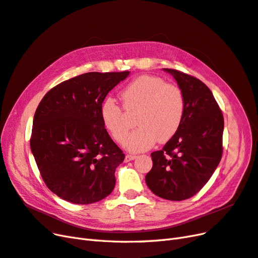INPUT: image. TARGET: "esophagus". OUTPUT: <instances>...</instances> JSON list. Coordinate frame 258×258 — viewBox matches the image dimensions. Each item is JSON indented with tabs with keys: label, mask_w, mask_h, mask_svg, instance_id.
Segmentation results:
<instances>
[{
	"label": "esophagus",
	"mask_w": 258,
	"mask_h": 258,
	"mask_svg": "<svg viewBox=\"0 0 258 258\" xmlns=\"http://www.w3.org/2000/svg\"><path fill=\"white\" fill-rule=\"evenodd\" d=\"M137 158V155H130V154H127L126 155V161H130V160H134Z\"/></svg>",
	"instance_id": "1"
}]
</instances>
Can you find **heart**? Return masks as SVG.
<instances>
[{"instance_id":"heart-1","label":"heart","mask_w":258,"mask_h":258,"mask_svg":"<svg viewBox=\"0 0 258 258\" xmlns=\"http://www.w3.org/2000/svg\"><path fill=\"white\" fill-rule=\"evenodd\" d=\"M120 99L123 109L114 99L107 98L101 104L100 115L114 141L122 144L131 127L128 115L137 114L139 128L124 144L129 151H145L157 139L165 143L181 126L185 112L184 93L178 86L167 84L159 76H139L123 88Z\"/></svg>"}]
</instances>
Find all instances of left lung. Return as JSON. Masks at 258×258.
<instances>
[{"instance_id":"obj_1","label":"left lung","mask_w":258,"mask_h":258,"mask_svg":"<svg viewBox=\"0 0 258 258\" xmlns=\"http://www.w3.org/2000/svg\"><path fill=\"white\" fill-rule=\"evenodd\" d=\"M165 71L184 93L185 112L176 134L162 150L151 154L153 168L145 182L158 197L181 201L195 196L220 163L224 117L205 83L174 69Z\"/></svg>"}]
</instances>
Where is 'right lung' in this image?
<instances>
[{
	"label": "right lung",
	"instance_id": "right-lung-1",
	"mask_svg": "<svg viewBox=\"0 0 258 258\" xmlns=\"http://www.w3.org/2000/svg\"><path fill=\"white\" fill-rule=\"evenodd\" d=\"M129 75L89 72L60 83L38 104L30 139L43 181L75 205L102 200L115 187L124 154L108 136L100 115L105 97Z\"/></svg>",
	"mask_w": 258,
	"mask_h": 258
}]
</instances>
